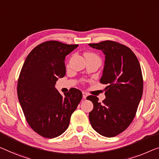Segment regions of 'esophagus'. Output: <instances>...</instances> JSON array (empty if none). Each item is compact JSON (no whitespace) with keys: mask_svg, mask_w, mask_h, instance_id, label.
I'll return each instance as SVG.
<instances>
[{"mask_svg":"<svg viewBox=\"0 0 159 159\" xmlns=\"http://www.w3.org/2000/svg\"><path fill=\"white\" fill-rule=\"evenodd\" d=\"M87 97V93H85V92H83V98H84V99H86Z\"/></svg>","mask_w":159,"mask_h":159,"instance_id":"obj_1","label":"esophagus"}]
</instances>
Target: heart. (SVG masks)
I'll use <instances>...</instances> for the list:
<instances>
[{"mask_svg": "<svg viewBox=\"0 0 159 159\" xmlns=\"http://www.w3.org/2000/svg\"><path fill=\"white\" fill-rule=\"evenodd\" d=\"M84 56H85V58H86V57H96V58H98V57L97 56L96 54H94L93 53H89V52L85 53Z\"/></svg>", "mask_w": 159, "mask_h": 159, "instance_id": "obj_1", "label": "heart"}]
</instances>
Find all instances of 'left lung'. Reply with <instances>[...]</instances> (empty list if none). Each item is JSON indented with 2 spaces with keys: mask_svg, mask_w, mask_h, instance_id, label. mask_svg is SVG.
<instances>
[{
  "mask_svg": "<svg viewBox=\"0 0 159 159\" xmlns=\"http://www.w3.org/2000/svg\"><path fill=\"white\" fill-rule=\"evenodd\" d=\"M89 45L105 55L100 82L108 84L102 103L96 96L87 97L93 104L90 123L101 136L114 137L125 131L136 116L143 94L141 66L134 52L119 43L106 41Z\"/></svg>",
  "mask_w": 159,
  "mask_h": 159,
  "instance_id": "obj_1",
  "label": "left lung"
}]
</instances>
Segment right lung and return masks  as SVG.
Masks as SVG:
<instances>
[{
  "label": "right lung",
  "mask_w": 159,
  "mask_h": 159,
  "mask_svg": "<svg viewBox=\"0 0 159 159\" xmlns=\"http://www.w3.org/2000/svg\"><path fill=\"white\" fill-rule=\"evenodd\" d=\"M79 46L56 41L39 44L25 59L19 75L17 93L28 124L37 134L53 139L65 132L82 99L79 89L61 95L55 88L66 75L65 58Z\"/></svg>",
  "instance_id": "add662e5"
}]
</instances>
